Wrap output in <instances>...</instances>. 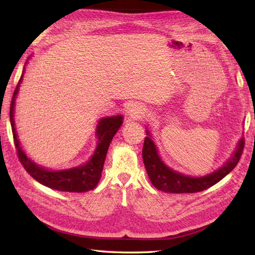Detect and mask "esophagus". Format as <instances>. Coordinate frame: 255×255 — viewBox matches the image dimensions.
<instances>
[{
    "label": "esophagus",
    "instance_id": "obj_1",
    "mask_svg": "<svg viewBox=\"0 0 255 255\" xmlns=\"http://www.w3.org/2000/svg\"><path fill=\"white\" fill-rule=\"evenodd\" d=\"M128 113L129 116L133 118H139L141 117V114H143V109L142 107H138V106H131L128 108Z\"/></svg>",
    "mask_w": 255,
    "mask_h": 255
}]
</instances>
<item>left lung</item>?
Returning a JSON list of instances; mask_svg holds the SVG:
<instances>
[{
	"label": "left lung",
	"mask_w": 255,
	"mask_h": 255,
	"mask_svg": "<svg viewBox=\"0 0 255 255\" xmlns=\"http://www.w3.org/2000/svg\"><path fill=\"white\" fill-rule=\"evenodd\" d=\"M147 132V131H146ZM148 136H145L143 145V160L145 168H146L147 175L152 181L154 187L157 189L163 190L165 193L173 194H188V193H198L209 187L214 186L218 181H220L223 177L230 173L236 167L239 160L241 158L243 152V139L239 143L237 152L229 162L223 165L221 168L216 170L215 173L204 176V177H189L177 171L167 167L157 154L156 146L154 142Z\"/></svg>",
	"instance_id": "left-lung-1"
}]
</instances>
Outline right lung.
<instances>
[{
  "label": "right lung",
  "mask_w": 255,
  "mask_h": 255,
  "mask_svg": "<svg viewBox=\"0 0 255 255\" xmlns=\"http://www.w3.org/2000/svg\"><path fill=\"white\" fill-rule=\"evenodd\" d=\"M22 77L19 78L18 85L15 88L11 102V108H9V120H11L12 126L14 145L15 148H16L17 157L20 164L23 165V167L26 169V171H27L35 180H37L41 185L49 187V188L60 191H69V193H85V191H89L93 188H96L99 180L101 178L103 164H105L109 145H110L113 136L116 135L118 129L120 128L121 124L123 123L122 116L103 118L99 121L97 128V149L95 154H93V156L89 159V162L87 164L81 165L79 167L66 170H47L40 167L38 165H36L26 156V154L19 146L17 134L16 131H15L14 100L15 97L17 95L18 87L20 81H22Z\"/></svg>",
  "instance_id": "obj_1"
}]
</instances>
